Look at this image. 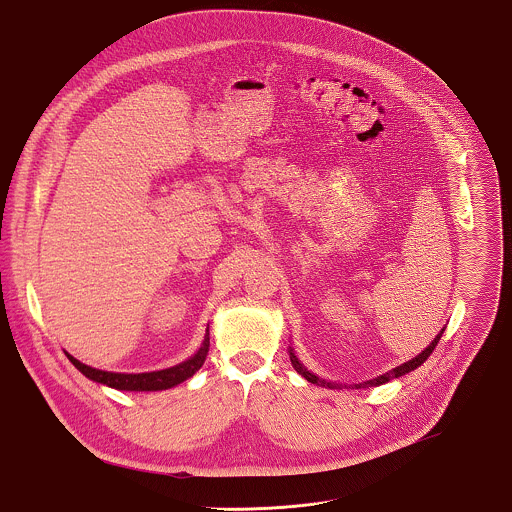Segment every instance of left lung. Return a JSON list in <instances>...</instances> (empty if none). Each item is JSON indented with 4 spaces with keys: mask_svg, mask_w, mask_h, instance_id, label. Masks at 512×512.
Here are the masks:
<instances>
[{
    "mask_svg": "<svg viewBox=\"0 0 512 512\" xmlns=\"http://www.w3.org/2000/svg\"><path fill=\"white\" fill-rule=\"evenodd\" d=\"M442 333H444V329L434 337L433 343L423 351L421 354H417L413 360H409V362H405V364H401V366H397L394 368L392 372H386L384 376H378V378H374V380H370V382H364V384H354V388L358 390V388H370V386H382V384H386V382H390V380H394V378H399V376H403V374H407V372H411V370H415L417 366H421L431 354H433L434 347L438 345V341H440V337H442ZM290 362H292V366H294V370L300 374V376H304L308 382H312L315 386H321V388H329V390H339V388H343L341 384H335V382H327V380H323V378H317L315 374H312L298 358H296V354L290 351Z\"/></svg>",
    "mask_w": 512,
    "mask_h": 512,
    "instance_id": "left-lung-1",
    "label": "left lung"
}]
</instances>
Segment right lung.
Segmentation results:
<instances>
[{
	"label": "right lung",
	"instance_id": "obj_1",
	"mask_svg": "<svg viewBox=\"0 0 512 512\" xmlns=\"http://www.w3.org/2000/svg\"><path fill=\"white\" fill-rule=\"evenodd\" d=\"M208 347H210V335L206 333L202 347L198 349L195 356H191L189 360L167 368V370H158V372H146V374H118V372H105V370H97L91 368L83 362H79L78 358H74L72 354L66 353L70 358V362L78 368L83 376H87L93 382L105 384L109 388L115 390H126V392H159V390H167L173 388L181 382H185L187 378H191L198 368L204 364L206 354H208Z\"/></svg>",
	"mask_w": 512,
	"mask_h": 512
}]
</instances>
